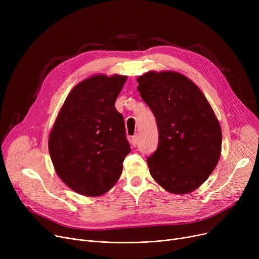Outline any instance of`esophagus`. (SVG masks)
<instances>
[{"label": "esophagus", "mask_w": 259, "mask_h": 259, "mask_svg": "<svg viewBox=\"0 0 259 259\" xmlns=\"http://www.w3.org/2000/svg\"><path fill=\"white\" fill-rule=\"evenodd\" d=\"M138 143H139V137H138L137 134H135V135H133V137L131 138V145L133 147H137Z\"/></svg>", "instance_id": "1"}]
</instances>
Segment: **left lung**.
I'll return each instance as SVG.
<instances>
[{"label": "left lung", "mask_w": 259, "mask_h": 259, "mask_svg": "<svg viewBox=\"0 0 259 259\" xmlns=\"http://www.w3.org/2000/svg\"><path fill=\"white\" fill-rule=\"evenodd\" d=\"M138 90L153 112L158 146L147 162L154 181L173 194H187L205 183L222 152V129L200 89L176 71H149Z\"/></svg>", "instance_id": "obj_1"}]
</instances>
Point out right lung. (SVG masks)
I'll return each instance as SVG.
<instances>
[{"label": "right lung", "instance_id": "add662e5", "mask_svg": "<svg viewBox=\"0 0 259 259\" xmlns=\"http://www.w3.org/2000/svg\"><path fill=\"white\" fill-rule=\"evenodd\" d=\"M126 75H92L68 94L49 134L59 178L73 191L100 196L118 181L130 152L124 117L115 101Z\"/></svg>", "mask_w": 259, "mask_h": 259}]
</instances>
